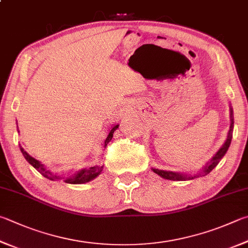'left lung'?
<instances>
[{
    "label": "left lung",
    "mask_w": 248,
    "mask_h": 248,
    "mask_svg": "<svg viewBox=\"0 0 248 248\" xmlns=\"http://www.w3.org/2000/svg\"><path fill=\"white\" fill-rule=\"evenodd\" d=\"M233 127H234V117H233V109L230 105V130H229L228 132L227 140L222 144V146L219 148V151L216 153L213 157H211V159L208 161V163H206L204 167H202L197 173L191 174L186 172H177V171H167V170H161V169H156V168H152V170L154 171L156 174L160 175L161 178L171 180V181H186V180H192L194 178L204 177V175L208 174L210 171L219 164V161L222 159V157L226 155V153L228 152V148L230 146L231 141H232Z\"/></svg>",
    "instance_id": "left-lung-1"
}]
</instances>
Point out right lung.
I'll use <instances>...</instances> for the list:
<instances>
[{
    "label": "right lung",
    "mask_w": 248,
    "mask_h": 248,
    "mask_svg": "<svg viewBox=\"0 0 248 248\" xmlns=\"http://www.w3.org/2000/svg\"><path fill=\"white\" fill-rule=\"evenodd\" d=\"M118 128H119V124H114L108 130V134H107L106 139L104 140V143H103L104 147H106L107 144L111 141L112 134H114V132L116 131V129H118ZM19 148L22 153V155H24V157L26 158V160L28 161V163L32 166L33 168L37 169L39 172L43 175V177H46L48 180H52V181H57V180L62 179L66 183L82 184V183H87V182L92 181V180L95 179L98 174H101L103 171V166H93V167H90V168L81 169L71 175H66V177H62V175H58L56 173H54L53 171H51L49 169H46V166L40 163L39 160L33 158L32 156H30L28 153H27L24 148H22L21 145L19 146Z\"/></svg>",
    "instance_id": "1"
}]
</instances>
